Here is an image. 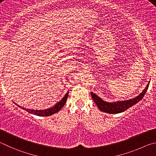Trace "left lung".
<instances>
[{
	"instance_id": "left-lung-1",
	"label": "left lung",
	"mask_w": 156,
	"mask_h": 156,
	"mask_svg": "<svg viewBox=\"0 0 156 156\" xmlns=\"http://www.w3.org/2000/svg\"><path fill=\"white\" fill-rule=\"evenodd\" d=\"M149 82L150 81H149L146 88L143 90V91L138 96L136 97L135 98H133V99L126 101H116L112 103L107 102L103 101L101 98L98 97L96 94L93 93L92 92H90V94L92 99H93L95 103L97 104V107L99 108L101 111H103L104 112L109 114H119L127 110L128 108H129L133 105L136 104V103L140 101L143 99L144 94H145L147 92V89L149 88Z\"/></svg>"
}]
</instances>
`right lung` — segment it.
<instances>
[{
    "mask_svg": "<svg viewBox=\"0 0 156 156\" xmlns=\"http://www.w3.org/2000/svg\"><path fill=\"white\" fill-rule=\"evenodd\" d=\"M68 92L66 94L64 95V97L62 98V99L59 101L57 103H56L55 105L53 107H51L50 108H48V109H46V110H30V109H26L24 108H22L21 106H19L18 104H15L18 106V107L20 108L23 109V110H24L27 112H28L30 114H35V115H37V116H51L52 114H55L57 112H58L61 110L62 107H64V105H65L66 102V100H67V98L68 96ZM14 103V102H13Z\"/></svg>",
    "mask_w": 156,
    "mask_h": 156,
    "instance_id": "add662e5",
    "label": "right lung"
}]
</instances>
